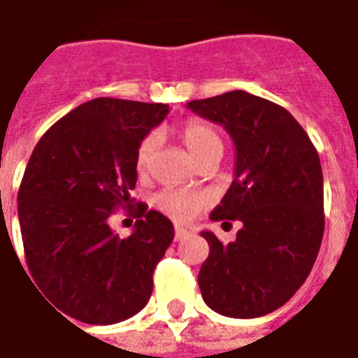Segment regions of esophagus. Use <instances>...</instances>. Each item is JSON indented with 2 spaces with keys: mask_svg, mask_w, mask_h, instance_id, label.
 I'll return each instance as SVG.
<instances>
[{
  "mask_svg": "<svg viewBox=\"0 0 358 358\" xmlns=\"http://www.w3.org/2000/svg\"><path fill=\"white\" fill-rule=\"evenodd\" d=\"M187 234H189V231H187V229H182V227H176V229H174V240H176V242L186 238Z\"/></svg>",
  "mask_w": 358,
  "mask_h": 358,
  "instance_id": "34e87169",
  "label": "esophagus"
}]
</instances>
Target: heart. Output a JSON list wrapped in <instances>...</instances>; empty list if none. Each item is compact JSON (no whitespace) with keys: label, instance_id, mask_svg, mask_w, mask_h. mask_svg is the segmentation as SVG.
I'll use <instances>...</instances> for the list:
<instances>
[{"label":"heart","instance_id":"b5f03b06","mask_svg":"<svg viewBox=\"0 0 358 358\" xmlns=\"http://www.w3.org/2000/svg\"><path fill=\"white\" fill-rule=\"evenodd\" d=\"M180 136L189 149V153L194 155L197 161L209 153H222V139L219 131L201 120L184 122L180 127ZM157 141H159L157 134H149L137 147L136 166L139 172L147 169V164L151 161V155L157 147ZM153 203L161 213L169 215L171 219L187 221L207 203V197L196 189H162L155 196Z\"/></svg>","mask_w":358,"mask_h":358}]
</instances>
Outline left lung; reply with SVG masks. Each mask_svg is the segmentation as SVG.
<instances>
[{
	"mask_svg": "<svg viewBox=\"0 0 358 358\" xmlns=\"http://www.w3.org/2000/svg\"><path fill=\"white\" fill-rule=\"evenodd\" d=\"M221 124L236 147L234 180L211 221L242 222L236 240L201 236L209 256L197 275L205 304L229 318L281 308L306 281L324 236V178L316 147L291 114L262 96L231 91L187 102Z\"/></svg>",
	"mask_w": 358,
	"mask_h": 358,
	"instance_id": "left-lung-1",
	"label": "left lung"
}]
</instances>
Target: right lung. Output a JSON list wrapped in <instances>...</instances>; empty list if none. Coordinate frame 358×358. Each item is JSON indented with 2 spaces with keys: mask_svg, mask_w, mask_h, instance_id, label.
<instances>
[{
  "mask_svg": "<svg viewBox=\"0 0 358 358\" xmlns=\"http://www.w3.org/2000/svg\"><path fill=\"white\" fill-rule=\"evenodd\" d=\"M169 110L92 99L50 127L24 169L17 203L29 271L57 310L83 324H118L151 299L172 222L137 203L134 232L120 238L108 219L134 205L137 147Z\"/></svg>",
  "mask_w": 358,
  "mask_h": 358,
  "instance_id": "add662e5",
  "label": "right lung"
}]
</instances>
